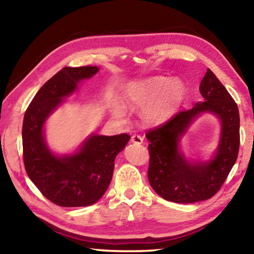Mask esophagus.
Listing matches in <instances>:
<instances>
[{
  "label": "esophagus",
  "mask_w": 254,
  "mask_h": 254,
  "mask_svg": "<svg viewBox=\"0 0 254 254\" xmlns=\"http://www.w3.org/2000/svg\"><path fill=\"white\" fill-rule=\"evenodd\" d=\"M131 141L133 143L136 144H142L143 143V137L139 134H133L131 137Z\"/></svg>",
  "instance_id": "obj_1"
}]
</instances>
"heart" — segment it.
<instances>
[{
	"instance_id": "obj_1",
	"label": "heart",
	"mask_w": 254,
	"mask_h": 254,
	"mask_svg": "<svg viewBox=\"0 0 254 254\" xmlns=\"http://www.w3.org/2000/svg\"><path fill=\"white\" fill-rule=\"evenodd\" d=\"M184 92V85L179 80L157 77L132 86L127 97L132 109L139 110L147 107L144 111L147 121L162 123L169 119L182 102ZM114 113L118 117H123V107L117 106Z\"/></svg>"
}]
</instances>
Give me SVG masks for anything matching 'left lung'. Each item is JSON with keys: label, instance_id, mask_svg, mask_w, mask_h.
I'll return each instance as SVG.
<instances>
[{"label": "left lung", "instance_id": "obj_1", "mask_svg": "<svg viewBox=\"0 0 254 254\" xmlns=\"http://www.w3.org/2000/svg\"><path fill=\"white\" fill-rule=\"evenodd\" d=\"M199 91L204 102L179 111L167 122L145 133L150 142L149 183L159 196L174 203H196L213 197L238 158L240 115L235 101L210 69L206 71ZM204 111L216 114L221 120L220 145L210 162L190 164L179 151L178 143L189 124Z\"/></svg>", "mask_w": 254, "mask_h": 254}]
</instances>
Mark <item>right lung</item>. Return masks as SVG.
<instances>
[{
    "instance_id": "obj_1",
    "label": "right lung",
    "mask_w": 254,
    "mask_h": 254,
    "mask_svg": "<svg viewBox=\"0 0 254 254\" xmlns=\"http://www.w3.org/2000/svg\"><path fill=\"white\" fill-rule=\"evenodd\" d=\"M96 66L64 67L38 91L25 111L22 127L24 168L47 199L63 207L88 206L101 198L111 183L114 159L130 140L127 133L92 135L77 153L56 157L44 137L47 118L77 84L96 74Z\"/></svg>"
}]
</instances>
